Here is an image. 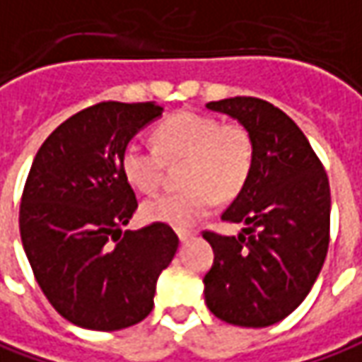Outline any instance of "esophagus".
<instances>
[{"instance_id":"1","label":"esophagus","mask_w":362,"mask_h":362,"mask_svg":"<svg viewBox=\"0 0 362 362\" xmlns=\"http://www.w3.org/2000/svg\"><path fill=\"white\" fill-rule=\"evenodd\" d=\"M196 236V232L192 230H178V238H180V243H188L190 238Z\"/></svg>"}]
</instances>
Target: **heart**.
Wrapping results in <instances>:
<instances>
[{"label":"heart","instance_id":"1","mask_svg":"<svg viewBox=\"0 0 362 362\" xmlns=\"http://www.w3.org/2000/svg\"><path fill=\"white\" fill-rule=\"evenodd\" d=\"M154 146L126 144L119 158L124 178L140 192H154L164 178L166 160L188 158L186 190H170L144 200L142 216L174 228H190L210 214L216 196L240 192L255 164V144L240 124H224L202 112H176L154 128Z\"/></svg>","mask_w":362,"mask_h":362}]
</instances>
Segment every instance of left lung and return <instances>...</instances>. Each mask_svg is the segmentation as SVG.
<instances>
[{"label":"left lung","instance_id":"obj_1","mask_svg":"<svg viewBox=\"0 0 362 362\" xmlns=\"http://www.w3.org/2000/svg\"><path fill=\"white\" fill-rule=\"evenodd\" d=\"M206 107L238 119L255 144L248 182L222 214L244 228L238 236L204 232L214 250L206 306L228 325L270 327L305 300L325 264L329 178L305 134L279 107L246 95Z\"/></svg>","mask_w":362,"mask_h":362}]
</instances>
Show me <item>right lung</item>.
I'll return each mask as SVG.
<instances>
[{"mask_svg":"<svg viewBox=\"0 0 362 362\" xmlns=\"http://www.w3.org/2000/svg\"><path fill=\"white\" fill-rule=\"evenodd\" d=\"M160 116L154 102H102L57 126L33 158L21 243L45 298L76 327L119 330L144 320L178 250L176 232L160 222L114 236L138 208L122 150Z\"/></svg>","mask_w":362,"mask_h":362,"instance_id":"right-lung-1","label":"right lung"}]
</instances>
